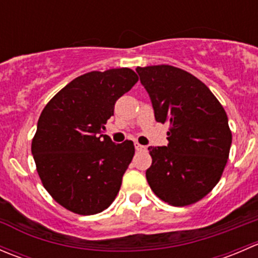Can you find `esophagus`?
Returning a JSON list of instances; mask_svg holds the SVG:
<instances>
[{
	"mask_svg": "<svg viewBox=\"0 0 258 258\" xmlns=\"http://www.w3.org/2000/svg\"><path fill=\"white\" fill-rule=\"evenodd\" d=\"M135 148H136V151H146V146L140 144H135Z\"/></svg>",
	"mask_w": 258,
	"mask_h": 258,
	"instance_id": "obj_1",
	"label": "esophagus"
}]
</instances>
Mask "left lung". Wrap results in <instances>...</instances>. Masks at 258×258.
<instances>
[{"mask_svg":"<svg viewBox=\"0 0 258 258\" xmlns=\"http://www.w3.org/2000/svg\"><path fill=\"white\" fill-rule=\"evenodd\" d=\"M136 71L156 121L170 124L168 145L148 147V184L172 206L195 204L217 184L227 163L232 144L227 114L210 88L183 70L158 64Z\"/></svg>","mask_w":258,"mask_h":258,"instance_id":"8db88e82","label":"left lung"}]
</instances>
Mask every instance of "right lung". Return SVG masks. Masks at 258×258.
<instances>
[{
    "mask_svg": "<svg viewBox=\"0 0 258 258\" xmlns=\"http://www.w3.org/2000/svg\"><path fill=\"white\" fill-rule=\"evenodd\" d=\"M137 81L127 67L88 72L43 108L31 151L43 186L64 209L96 215L116 199L135 146L114 144L103 132L116 101Z\"/></svg>",
    "mask_w": 258,
    "mask_h": 258,
    "instance_id": "1",
    "label": "right lung"
}]
</instances>
